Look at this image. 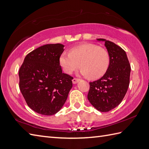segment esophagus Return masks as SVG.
<instances>
[{
	"label": "esophagus",
	"mask_w": 149,
	"mask_h": 149,
	"mask_svg": "<svg viewBox=\"0 0 149 149\" xmlns=\"http://www.w3.org/2000/svg\"><path fill=\"white\" fill-rule=\"evenodd\" d=\"M80 81V79H78V78H74L72 79V83H74V84H76L77 83H78L79 81Z\"/></svg>",
	"instance_id": "1"
}]
</instances>
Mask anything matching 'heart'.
<instances>
[{"label":"heart","instance_id":"obj_1","mask_svg":"<svg viewBox=\"0 0 149 149\" xmlns=\"http://www.w3.org/2000/svg\"><path fill=\"white\" fill-rule=\"evenodd\" d=\"M110 59L107 50L97 45L85 43L75 47L70 53L63 52L59 56V64L68 74L81 68V74L96 79L108 69Z\"/></svg>","mask_w":149,"mask_h":149}]
</instances>
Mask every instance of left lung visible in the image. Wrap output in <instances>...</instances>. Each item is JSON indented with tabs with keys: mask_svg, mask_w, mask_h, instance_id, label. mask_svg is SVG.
<instances>
[{
	"mask_svg": "<svg viewBox=\"0 0 149 149\" xmlns=\"http://www.w3.org/2000/svg\"><path fill=\"white\" fill-rule=\"evenodd\" d=\"M104 41L109 55V65L99 80L90 82L88 99L95 108L107 112L121 103L129 85L131 66L124 50L110 41Z\"/></svg>",
	"mask_w": 149,
	"mask_h": 149,
	"instance_id": "8db88e82",
	"label": "left lung"
}]
</instances>
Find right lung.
I'll use <instances>...</instances> for the list:
<instances>
[{
    "instance_id": "1",
    "label": "right lung",
    "mask_w": 149,
    "mask_h": 149,
    "mask_svg": "<svg viewBox=\"0 0 149 149\" xmlns=\"http://www.w3.org/2000/svg\"><path fill=\"white\" fill-rule=\"evenodd\" d=\"M60 43L41 46L26 56L19 69V88L31 109L52 115L64 105L72 87L73 77L62 72Z\"/></svg>"
}]
</instances>
